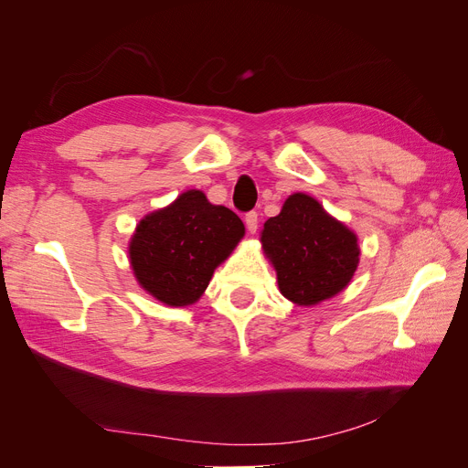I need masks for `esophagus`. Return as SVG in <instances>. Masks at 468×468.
<instances>
[{
	"instance_id": "obj_1",
	"label": "esophagus",
	"mask_w": 468,
	"mask_h": 468,
	"mask_svg": "<svg viewBox=\"0 0 468 468\" xmlns=\"http://www.w3.org/2000/svg\"><path fill=\"white\" fill-rule=\"evenodd\" d=\"M258 222H260L258 212H248V215H246V226H248V232H250V234H256Z\"/></svg>"
}]
</instances>
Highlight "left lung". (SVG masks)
I'll list each match as a JSON object with an SVG mask.
<instances>
[{
  "instance_id": "1",
  "label": "left lung",
  "mask_w": 468,
  "mask_h": 468,
  "mask_svg": "<svg viewBox=\"0 0 468 468\" xmlns=\"http://www.w3.org/2000/svg\"><path fill=\"white\" fill-rule=\"evenodd\" d=\"M281 294L296 306H314L342 292L356 275L357 234L334 218L314 197L292 193L260 234Z\"/></svg>"
}]
</instances>
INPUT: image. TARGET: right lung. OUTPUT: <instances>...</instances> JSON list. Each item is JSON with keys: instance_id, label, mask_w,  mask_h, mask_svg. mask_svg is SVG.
<instances>
[{"instance_id": "add662e5", "label": "right lung", "mask_w": 468, "mask_h": 468, "mask_svg": "<svg viewBox=\"0 0 468 468\" xmlns=\"http://www.w3.org/2000/svg\"><path fill=\"white\" fill-rule=\"evenodd\" d=\"M244 234L236 212L208 203L199 189L183 191L136 224L129 242L134 279L165 306L195 304Z\"/></svg>"}]
</instances>
